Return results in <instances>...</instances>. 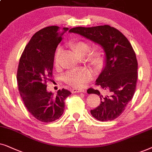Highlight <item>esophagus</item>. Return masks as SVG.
Wrapping results in <instances>:
<instances>
[{
    "label": "esophagus",
    "mask_w": 152,
    "mask_h": 152,
    "mask_svg": "<svg viewBox=\"0 0 152 152\" xmlns=\"http://www.w3.org/2000/svg\"><path fill=\"white\" fill-rule=\"evenodd\" d=\"M72 93H78V92H85L84 90H81V89H76L74 88L72 90Z\"/></svg>",
    "instance_id": "obj_1"
}]
</instances>
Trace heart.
Segmentation results:
<instances>
[{
    "label": "heart",
    "instance_id": "heart-1",
    "mask_svg": "<svg viewBox=\"0 0 152 152\" xmlns=\"http://www.w3.org/2000/svg\"><path fill=\"white\" fill-rule=\"evenodd\" d=\"M72 48L80 57L88 56V61L95 68L99 69L103 64L102 54L99 51L91 53V46L88 42L84 41H76L72 42ZM61 49L59 48L55 55V64L56 66L59 64V58ZM92 73L88 69H77L71 70L66 73L64 76V80L66 83L75 88H81L86 83L92 79Z\"/></svg>",
    "mask_w": 152,
    "mask_h": 152
}]
</instances>
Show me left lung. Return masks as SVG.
I'll return each mask as SVG.
<instances>
[{
  "label": "left lung",
  "mask_w": 152,
  "mask_h": 152,
  "mask_svg": "<svg viewBox=\"0 0 152 152\" xmlns=\"http://www.w3.org/2000/svg\"><path fill=\"white\" fill-rule=\"evenodd\" d=\"M69 32L83 36L104 50V66L96 80L102 91L90 88L87 92L100 96L99 106L90 111L95 119L115 120L132 99L136 88L137 62L132 46L122 32L108 25L76 27Z\"/></svg>",
  "instance_id": "8db88e82"
}]
</instances>
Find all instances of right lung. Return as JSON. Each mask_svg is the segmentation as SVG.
Returning a JSON list of instances; mask_svg holds the SVG:
<instances>
[{"mask_svg":"<svg viewBox=\"0 0 152 152\" xmlns=\"http://www.w3.org/2000/svg\"><path fill=\"white\" fill-rule=\"evenodd\" d=\"M69 30L52 26L39 30L26 45L19 60L18 87L28 111L43 122H54L64 110V100L72 94L59 90L56 95L46 90L52 77L54 56L62 36Z\"/></svg>","mask_w":152,"mask_h":152,"instance_id":"1","label":"right lung"}]
</instances>
